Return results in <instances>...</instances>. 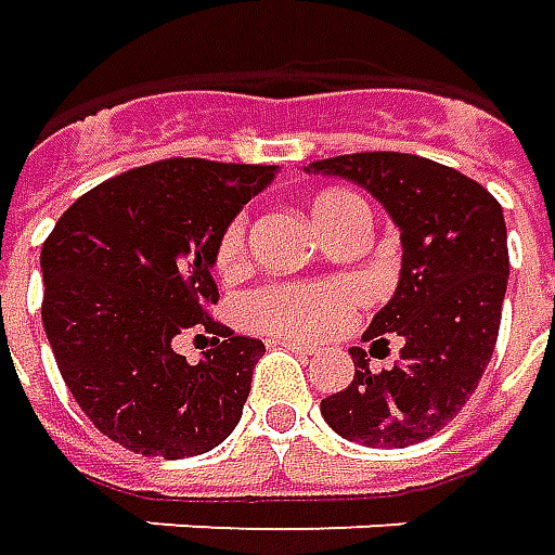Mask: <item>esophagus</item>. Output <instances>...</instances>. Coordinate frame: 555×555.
<instances>
[{
	"mask_svg": "<svg viewBox=\"0 0 555 555\" xmlns=\"http://www.w3.org/2000/svg\"><path fill=\"white\" fill-rule=\"evenodd\" d=\"M274 345L289 348V351H296V354H314V351H318V345H311V341H299V338H289V336L274 338Z\"/></svg>",
	"mask_w": 555,
	"mask_h": 555,
	"instance_id": "obj_1",
	"label": "esophagus"
}]
</instances>
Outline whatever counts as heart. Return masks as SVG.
Instances as JSON below:
<instances>
[{
	"label": "heart",
	"mask_w": 555,
	"mask_h": 555,
	"mask_svg": "<svg viewBox=\"0 0 555 555\" xmlns=\"http://www.w3.org/2000/svg\"><path fill=\"white\" fill-rule=\"evenodd\" d=\"M360 201L348 192H321L311 201V219L326 234ZM247 256V222L237 217L225 225L217 244L219 271L241 269ZM360 302V286L351 281H321V284H269L247 296L244 311L256 330L281 336H323L351 318Z\"/></svg>",
	"instance_id": "1"
}]
</instances>
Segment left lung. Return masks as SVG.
Wrapping results in <instances>:
<instances>
[{"label":"left lung","mask_w":555,"mask_h":555,"mask_svg":"<svg viewBox=\"0 0 555 555\" xmlns=\"http://www.w3.org/2000/svg\"><path fill=\"white\" fill-rule=\"evenodd\" d=\"M305 173L363 185L400 229V281L363 333L400 338V360L375 375L366 351L348 348L354 382L321 415L341 440L406 449L459 415L492 360L511 278L504 210L470 177L403 152L338 155Z\"/></svg>","instance_id":"left-lung-1"}]
</instances>
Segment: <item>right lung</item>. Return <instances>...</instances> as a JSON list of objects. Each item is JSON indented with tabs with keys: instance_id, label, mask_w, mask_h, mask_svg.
<instances>
[{
	"instance_id": "right-lung-1",
	"label": "right lung",
	"mask_w": 555,
	"mask_h": 555,
	"mask_svg": "<svg viewBox=\"0 0 555 555\" xmlns=\"http://www.w3.org/2000/svg\"><path fill=\"white\" fill-rule=\"evenodd\" d=\"M274 165L170 158L100 182L42 244V323L81 412L140 455H204L232 434L266 345L207 318L217 244ZM204 325L218 348L185 364L172 341Z\"/></svg>"
}]
</instances>
